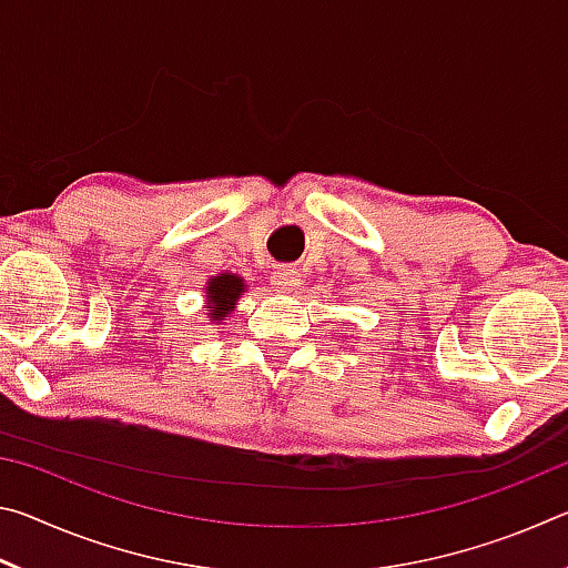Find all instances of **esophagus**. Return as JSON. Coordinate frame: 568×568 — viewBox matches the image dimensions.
<instances>
[{"mask_svg":"<svg viewBox=\"0 0 568 568\" xmlns=\"http://www.w3.org/2000/svg\"><path fill=\"white\" fill-rule=\"evenodd\" d=\"M273 283L281 287V291H295V287L301 285V273L291 265H283L273 273Z\"/></svg>","mask_w":568,"mask_h":568,"instance_id":"1","label":"esophagus"}]
</instances>
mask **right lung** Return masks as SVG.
Here are the masks:
<instances>
[{"label":"right lung","mask_w":568,"mask_h":568,"mask_svg":"<svg viewBox=\"0 0 568 568\" xmlns=\"http://www.w3.org/2000/svg\"><path fill=\"white\" fill-rule=\"evenodd\" d=\"M205 291H207V305L213 307L207 315L213 321H225L230 311L237 305V297L245 293V283L243 277H237L233 273H220L215 277H210Z\"/></svg>","instance_id":"1"}]
</instances>
